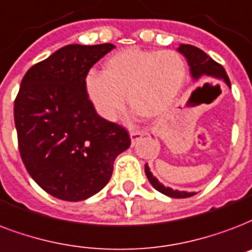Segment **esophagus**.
<instances>
[{
	"instance_id": "obj_1",
	"label": "esophagus",
	"mask_w": 252,
	"mask_h": 252,
	"mask_svg": "<svg viewBox=\"0 0 252 252\" xmlns=\"http://www.w3.org/2000/svg\"><path fill=\"white\" fill-rule=\"evenodd\" d=\"M130 140H132V145H134V144L137 143L139 140L143 139L144 136V132H141V130H130Z\"/></svg>"
}]
</instances>
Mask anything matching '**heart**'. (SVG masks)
<instances>
[{
	"label": "heart",
	"instance_id": "heart-1",
	"mask_svg": "<svg viewBox=\"0 0 252 252\" xmlns=\"http://www.w3.org/2000/svg\"><path fill=\"white\" fill-rule=\"evenodd\" d=\"M186 80V64L176 51L126 49L104 63L103 74L90 72L86 90L101 118L113 122L126 108L147 119L170 109Z\"/></svg>",
	"mask_w": 252,
	"mask_h": 252
}]
</instances>
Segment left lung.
Here are the masks:
<instances>
[{
	"label": "left lung",
	"mask_w": 252,
	"mask_h": 252,
	"mask_svg": "<svg viewBox=\"0 0 252 252\" xmlns=\"http://www.w3.org/2000/svg\"><path fill=\"white\" fill-rule=\"evenodd\" d=\"M178 51L185 55L190 66V71L194 79H210V78H217V79H222L226 82L228 87H231L230 79H228L227 74L224 71L223 66L217 63L214 59H211L206 53H203L202 50L191 45H181L178 47ZM145 174H147L148 180L151 182L155 189H157L160 193L165 195H169L172 198H188L194 195L195 193H188V191H178V190H173L170 188H165L161 185L156 177H153L148 165H145Z\"/></svg>",
	"instance_id": "obj_1"
}]
</instances>
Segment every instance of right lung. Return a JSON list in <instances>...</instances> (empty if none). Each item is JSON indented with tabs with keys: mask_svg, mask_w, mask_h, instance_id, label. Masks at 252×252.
<instances>
[{
	"mask_svg": "<svg viewBox=\"0 0 252 252\" xmlns=\"http://www.w3.org/2000/svg\"><path fill=\"white\" fill-rule=\"evenodd\" d=\"M115 46L68 45L29 68L14 100L18 149L32 180L55 198L100 191L130 145L124 126L96 113L86 76Z\"/></svg>",
	"mask_w": 252,
	"mask_h": 252,
	"instance_id": "obj_1",
	"label": "right lung"
}]
</instances>
